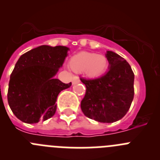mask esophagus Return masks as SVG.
Wrapping results in <instances>:
<instances>
[{"instance_id":"esophagus-1","label":"esophagus","mask_w":160,"mask_h":160,"mask_svg":"<svg viewBox=\"0 0 160 160\" xmlns=\"http://www.w3.org/2000/svg\"><path fill=\"white\" fill-rule=\"evenodd\" d=\"M72 81L73 83H80V79H79L78 77H77V76H74V77H72Z\"/></svg>"}]
</instances>
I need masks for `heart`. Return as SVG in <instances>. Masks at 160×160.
I'll return each instance as SVG.
<instances>
[{
  "label": "heart",
  "instance_id": "1",
  "mask_svg": "<svg viewBox=\"0 0 160 160\" xmlns=\"http://www.w3.org/2000/svg\"><path fill=\"white\" fill-rule=\"evenodd\" d=\"M69 65L74 71L85 72L91 77H98L107 70L108 61L103 55L80 52L70 59Z\"/></svg>",
  "mask_w": 160,
  "mask_h": 160
}]
</instances>
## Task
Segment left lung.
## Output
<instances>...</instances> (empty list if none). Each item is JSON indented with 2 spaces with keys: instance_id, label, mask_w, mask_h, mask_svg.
<instances>
[{
  "instance_id": "8db88e82",
  "label": "left lung",
  "mask_w": 160,
  "mask_h": 160,
  "mask_svg": "<svg viewBox=\"0 0 160 160\" xmlns=\"http://www.w3.org/2000/svg\"><path fill=\"white\" fill-rule=\"evenodd\" d=\"M110 68L98 78L80 80L86 86L81 110L86 117L103 123L122 119L130 108L134 96V73L123 58L114 52L106 54Z\"/></svg>"
}]
</instances>
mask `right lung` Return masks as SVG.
<instances>
[{
	"mask_svg": "<svg viewBox=\"0 0 160 160\" xmlns=\"http://www.w3.org/2000/svg\"><path fill=\"white\" fill-rule=\"evenodd\" d=\"M68 50L66 46L43 45L20 56L8 90V105L18 119L33 124L54 115L58 94L72 85L54 78Z\"/></svg>",
	"mask_w": 160,
	"mask_h": 160,
	"instance_id": "obj_1",
	"label": "right lung"
}]
</instances>
